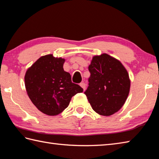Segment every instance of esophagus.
Returning <instances> with one entry per match:
<instances>
[{"mask_svg": "<svg viewBox=\"0 0 159 159\" xmlns=\"http://www.w3.org/2000/svg\"><path fill=\"white\" fill-rule=\"evenodd\" d=\"M80 86L82 87V88L83 89V91H85V89H86V85L85 83H80Z\"/></svg>", "mask_w": 159, "mask_h": 159, "instance_id": "obj_1", "label": "esophagus"}]
</instances>
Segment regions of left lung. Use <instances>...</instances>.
Masks as SVG:
<instances>
[{"instance_id":"left-lung-1","label":"left lung","mask_w":159,"mask_h":159,"mask_svg":"<svg viewBox=\"0 0 159 159\" xmlns=\"http://www.w3.org/2000/svg\"><path fill=\"white\" fill-rule=\"evenodd\" d=\"M91 76L85 92L93 110L110 116L123 107L128 96L130 79L120 61L107 53L92 57L89 66Z\"/></svg>"}]
</instances>
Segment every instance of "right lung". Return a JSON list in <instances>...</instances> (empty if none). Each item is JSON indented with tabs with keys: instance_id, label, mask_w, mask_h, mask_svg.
Returning a JSON list of instances; mask_svg holds the SVG:
<instances>
[{
	"instance_id": "obj_1",
	"label": "right lung",
	"mask_w": 159,
	"mask_h": 159,
	"mask_svg": "<svg viewBox=\"0 0 159 159\" xmlns=\"http://www.w3.org/2000/svg\"><path fill=\"white\" fill-rule=\"evenodd\" d=\"M65 59L52 54L42 56L26 70L25 84L33 104L42 113L55 116L68 107L72 96L83 92L72 83L70 73L63 70Z\"/></svg>"
}]
</instances>
